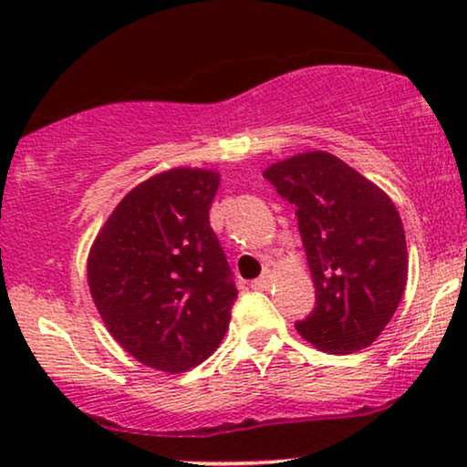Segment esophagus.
Returning a JSON list of instances; mask_svg holds the SVG:
<instances>
[{
  "mask_svg": "<svg viewBox=\"0 0 467 467\" xmlns=\"http://www.w3.org/2000/svg\"><path fill=\"white\" fill-rule=\"evenodd\" d=\"M272 272L270 270H264V275H261L256 281H252V289H267L272 285Z\"/></svg>",
  "mask_w": 467,
  "mask_h": 467,
  "instance_id": "1",
  "label": "esophagus"
}]
</instances>
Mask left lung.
<instances>
[{"label":"left lung","instance_id":"left-lung-1","mask_svg":"<svg viewBox=\"0 0 467 467\" xmlns=\"http://www.w3.org/2000/svg\"><path fill=\"white\" fill-rule=\"evenodd\" d=\"M264 178L296 206L316 307L296 331L316 349L353 353L378 340L409 278L404 226L379 186L327 151L270 164Z\"/></svg>","mask_w":467,"mask_h":467}]
</instances>
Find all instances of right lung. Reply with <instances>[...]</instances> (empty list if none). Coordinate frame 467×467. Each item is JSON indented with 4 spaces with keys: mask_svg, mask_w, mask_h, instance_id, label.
I'll return each instance as SVG.
<instances>
[{
    "mask_svg": "<svg viewBox=\"0 0 467 467\" xmlns=\"http://www.w3.org/2000/svg\"><path fill=\"white\" fill-rule=\"evenodd\" d=\"M217 171H162L114 208L88 256L94 305L130 356L184 373L217 349L237 301L233 272L208 211Z\"/></svg>",
    "mask_w": 467,
    "mask_h": 467,
    "instance_id": "obj_1",
    "label": "right lung"
}]
</instances>
